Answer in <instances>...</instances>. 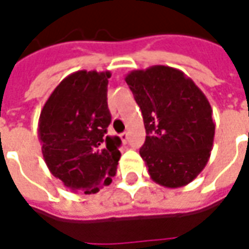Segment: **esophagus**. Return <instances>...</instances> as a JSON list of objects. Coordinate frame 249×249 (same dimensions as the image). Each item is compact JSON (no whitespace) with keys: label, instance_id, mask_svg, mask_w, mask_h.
I'll list each match as a JSON object with an SVG mask.
<instances>
[{"label":"esophagus","instance_id":"esophagus-1","mask_svg":"<svg viewBox=\"0 0 249 249\" xmlns=\"http://www.w3.org/2000/svg\"><path fill=\"white\" fill-rule=\"evenodd\" d=\"M120 139H121V141H123L124 144H126V142H128V140H129V135H128V132L121 133V135H120Z\"/></svg>","mask_w":249,"mask_h":249}]
</instances>
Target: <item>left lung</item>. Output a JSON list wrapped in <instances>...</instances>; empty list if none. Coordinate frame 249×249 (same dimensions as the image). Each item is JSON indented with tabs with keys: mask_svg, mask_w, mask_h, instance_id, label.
Returning <instances> with one entry per match:
<instances>
[{
	"mask_svg": "<svg viewBox=\"0 0 249 249\" xmlns=\"http://www.w3.org/2000/svg\"><path fill=\"white\" fill-rule=\"evenodd\" d=\"M125 81L142 113L146 137L140 156L152 180L165 188L193 181L213 146L208 98L189 77L171 66L132 71Z\"/></svg>",
	"mask_w": 249,
	"mask_h": 249,
	"instance_id": "8db88e82",
	"label": "left lung"
}]
</instances>
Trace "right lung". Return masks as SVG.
<instances>
[{"label": "right lung", "instance_id": "1", "mask_svg": "<svg viewBox=\"0 0 249 249\" xmlns=\"http://www.w3.org/2000/svg\"><path fill=\"white\" fill-rule=\"evenodd\" d=\"M110 71H78L65 77L41 110L38 137L51 173L73 192L96 193L117 172L121 144L107 136Z\"/></svg>", "mask_w": 249, "mask_h": 249}]
</instances>
